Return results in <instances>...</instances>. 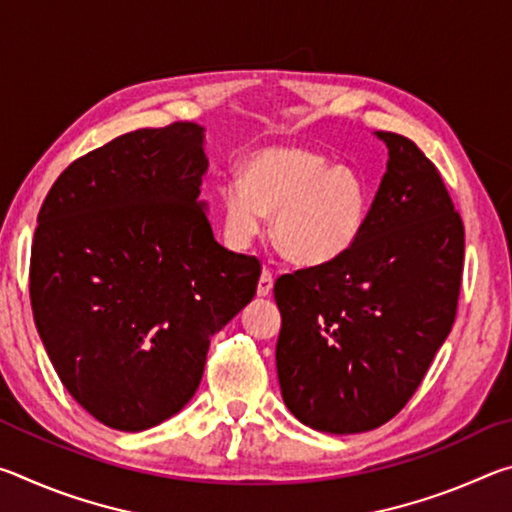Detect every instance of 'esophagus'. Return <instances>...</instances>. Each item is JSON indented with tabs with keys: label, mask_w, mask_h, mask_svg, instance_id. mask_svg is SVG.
Returning a JSON list of instances; mask_svg holds the SVG:
<instances>
[{
	"label": "esophagus",
	"mask_w": 512,
	"mask_h": 512,
	"mask_svg": "<svg viewBox=\"0 0 512 512\" xmlns=\"http://www.w3.org/2000/svg\"><path fill=\"white\" fill-rule=\"evenodd\" d=\"M273 282H275L273 271H271V268H266V266H264V271H262V275H259V282H257V296H259V298L271 296V291H273Z\"/></svg>",
	"instance_id": "esophagus-1"
}]
</instances>
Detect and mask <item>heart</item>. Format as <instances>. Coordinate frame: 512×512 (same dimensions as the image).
<instances>
[{"mask_svg":"<svg viewBox=\"0 0 512 512\" xmlns=\"http://www.w3.org/2000/svg\"><path fill=\"white\" fill-rule=\"evenodd\" d=\"M225 239L253 241L273 214L277 248L298 264H323L345 253L366 223L368 189L345 164L302 146H275L250 155L241 183L221 189Z\"/></svg>","mask_w":512,"mask_h":512,"instance_id":"heart-1","label":"heart"}]
</instances>
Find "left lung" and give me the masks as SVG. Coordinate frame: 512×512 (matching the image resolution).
Returning a JSON list of instances; mask_svg holds the SVG:
<instances>
[{"label": "left lung", "instance_id": "obj_1", "mask_svg": "<svg viewBox=\"0 0 512 512\" xmlns=\"http://www.w3.org/2000/svg\"><path fill=\"white\" fill-rule=\"evenodd\" d=\"M388 164L354 244L280 275L275 363L282 400L307 427L361 433L395 418L452 332L465 230L427 155L377 131Z\"/></svg>", "mask_w": 512, "mask_h": 512}]
</instances>
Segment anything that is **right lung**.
<instances>
[{
	"mask_svg": "<svg viewBox=\"0 0 512 512\" xmlns=\"http://www.w3.org/2000/svg\"><path fill=\"white\" fill-rule=\"evenodd\" d=\"M203 128H140L74 160L31 246L33 318L69 395L106 427L144 431L201 384L210 339L257 291L262 264L216 244Z\"/></svg>",
	"mask_w": 512,
	"mask_h": 512,
	"instance_id": "1",
	"label": "right lung"
}]
</instances>
